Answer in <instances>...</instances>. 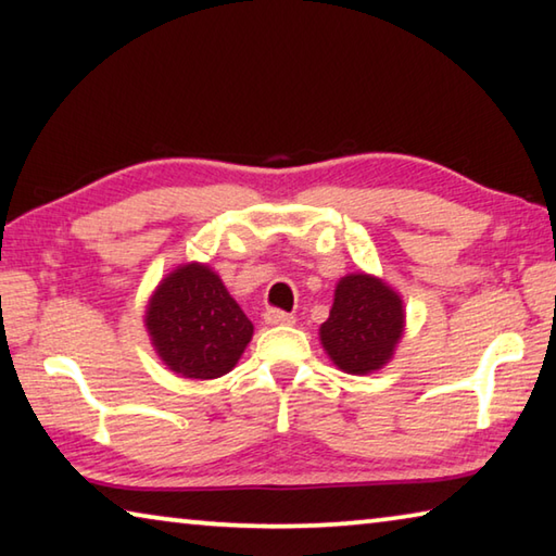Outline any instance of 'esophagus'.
<instances>
[{"label":"esophagus","instance_id":"obj_1","mask_svg":"<svg viewBox=\"0 0 556 556\" xmlns=\"http://www.w3.org/2000/svg\"><path fill=\"white\" fill-rule=\"evenodd\" d=\"M294 321H296L294 314L281 312V308H267L265 312V324L269 326H291Z\"/></svg>","mask_w":556,"mask_h":556}]
</instances>
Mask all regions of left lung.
Listing matches in <instances>:
<instances>
[{"label":"left lung","mask_w":556,"mask_h":556,"mask_svg":"<svg viewBox=\"0 0 556 556\" xmlns=\"http://www.w3.org/2000/svg\"><path fill=\"white\" fill-rule=\"evenodd\" d=\"M404 331V306L382 279L348 275L336 285L321 343L343 372L368 375L390 363Z\"/></svg>","instance_id":"1"}]
</instances>
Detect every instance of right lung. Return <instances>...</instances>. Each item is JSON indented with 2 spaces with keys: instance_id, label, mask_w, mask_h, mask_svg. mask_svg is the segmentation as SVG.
Wrapping results in <instances>:
<instances>
[{
  "instance_id": "obj_1",
  "label": "right lung",
  "mask_w": 556,
  "mask_h": 556,
  "mask_svg": "<svg viewBox=\"0 0 556 556\" xmlns=\"http://www.w3.org/2000/svg\"><path fill=\"white\" fill-rule=\"evenodd\" d=\"M144 326L166 368L191 380L230 372L255 331L220 277L199 262L162 279L149 299Z\"/></svg>"
}]
</instances>
